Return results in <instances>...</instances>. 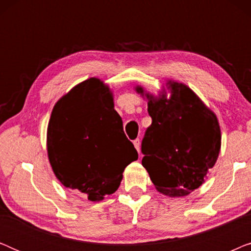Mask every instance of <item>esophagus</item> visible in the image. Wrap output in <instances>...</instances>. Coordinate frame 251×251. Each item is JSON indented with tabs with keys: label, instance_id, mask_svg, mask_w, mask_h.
<instances>
[{
	"label": "esophagus",
	"instance_id": "obj_1",
	"mask_svg": "<svg viewBox=\"0 0 251 251\" xmlns=\"http://www.w3.org/2000/svg\"><path fill=\"white\" fill-rule=\"evenodd\" d=\"M133 145H135V147H136V150L138 151V153H139V151H140V140L137 138V139H135L133 140Z\"/></svg>",
	"mask_w": 251,
	"mask_h": 251
}]
</instances>
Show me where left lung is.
Returning <instances> with one entry per match:
<instances>
[{"instance_id": "8db88e82", "label": "left lung", "mask_w": 251, "mask_h": 251, "mask_svg": "<svg viewBox=\"0 0 251 251\" xmlns=\"http://www.w3.org/2000/svg\"><path fill=\"white\" fill-rule=\"evenodd\" d=\"M169 84V99L145 95L152 125L142 142V164L157 191L185 197L202 185L215 166L222 136L216 115L190 88ZM137 91L144 95L143 88Z\"/></svg>"}]
</instances>
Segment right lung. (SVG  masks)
Masks as SVG:
<instances>
[{"instance_id": "add662e5", "label": "right lung", "mask_w": 251, "mask_h": 251, "mask_svg": "<svg viewBox=\"0 0 251 251\" xmlns=\"http://www.w3.org/2000/svg\"><path fill=\"white\" fill-rule=\"evenodd\" d=\"M48 155L65 187L100 201L118 190L126 167L138 159L123 131L108 87L91 77L54 105L48 126Z\"/></svg>"}]
</instances>
